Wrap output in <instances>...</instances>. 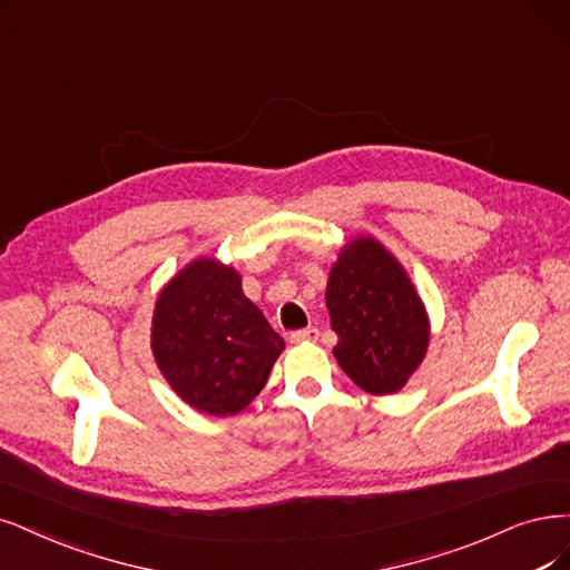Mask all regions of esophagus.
Masks as SVG:
<instances>
[{
  "label": "esophagus",
  "instance_id": "34e87169",
  "mask_svg": "<svg viewBox=\"0 0 570 570\" xmlns=\"http://www.w3.org/2000/svg\"><path fill=\"white\" fill-rule=\"evenodd\" d=\"M320 338V331L314 326H307V328H301V331H293L291 333V343H314Z\"/></svg>",
  "mask_w": 570,
  "mask_h": 570
}]
</instances>
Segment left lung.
<instances>
[{
    "mask_svg": "<svg viewBox=\"0 0 570 570\" xmlns=\"http://www.w3.org/2000/svg\"><path fill=\"white\" fill-rule=\"evenodd\" d=\"M335 362L368 394L399 392L423 364L430 322L413 282L373 237H356L331 267L326 286Z\"/></svg>",
    "mask_w": 570,
    "mask_h": 570,
    "instance_id": "obj_1",
    "label": "left lung"
}]
</instances>
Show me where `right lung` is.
I'll list each match as a JSON object with an SVG mask.
<instances>
[{"label": "right lung", "instance_id": "add662e5", "mask_svg": "<svg viewBox=\"0 0 570 570\" xmlns=\"http://www.w3.org/2000/svg\"><path fill=\"white\" fill-rule=\"evenodd\" d=\"M284 350L242 291L235 267L197 258L168 282L155 305L153 354L174 392L208 415H235L265 387Z\"/></svg>", "mask_w": 570, "mask_h": 570}]
</instances>
